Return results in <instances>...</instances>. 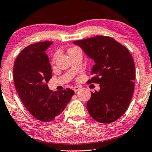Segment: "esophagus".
<instances>
[{
	"mask_svg": "<svg viewBox=\"0 0 152 152\" xmlns=\"http://www.w3.org/2000/svg\"><path fill=\"white\" fill-rule=\"evenodd\" d=\"M79 90H80V88H79L78 86H75V87H74V88H73V91H74L75 93L77 92V91H78Z\"/></svg>",
	"mask_w": 152,
	"mask_h": 152,
	"instance_id": "1",
	"label": "esophagus"
}]
</instances>
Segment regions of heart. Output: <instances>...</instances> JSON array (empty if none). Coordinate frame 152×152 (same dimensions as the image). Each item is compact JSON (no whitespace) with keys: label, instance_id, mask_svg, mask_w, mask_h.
Segmentation results:
<instances>
[{"label":"heart","instance_id":"1","mask_svg":"<svg viewBox=\"0 0 152 152\" xmlns=\"http://www.w3.org/2000/svg\"><path fill=\"white\" fill-rule=\"evenodd\" d=\"M75 48H77L76 47H74V48H70V49H68V51H69V50H73V49H75ZM55 57H56V55H54V57H53V59L55 60Z\"/></svg>","mask_w":152,"mask_h":152}]
</instances>
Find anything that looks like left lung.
Returning <instances> with one entry per match:
<instances>
[{"instance_id":"8db88e82","label":"left lung","mask_w":152,"mask_h":152,"mask_svg":"<svg viewBox=\"0 0 152 152\" xmlns=\"http://www.w3.org/2000/svg\"><path fill=\"white\" fill-rule=\"evenodd\" d=\"M74 43L94 60V76L87 84H99L100 90L91 93L86 107L90 115L104 124L113 122L127 109L134 91L135 64L128 49L113 38L96 36Z\"/></svg>"}]
</instances>
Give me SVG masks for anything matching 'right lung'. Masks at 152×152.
I'll use <instances>...</instances> for the list:
<instances>
[{"label": "right lung", "mask_w": 152, "mask_h": 152, "mask_svg": "<svg viewBox=\"0 0 152 152\" xmlns=\"http://www.w3.org/2000/svg\"><path fill=\"white\" fill-rule=\"evenodd\" d=\"M52 43L43 41L26 47L16 58L13 68L14 85L20 100L33 117L43 122L59 115L75 93L68 88L55 92L48 88L52 69L45 50Z\"/></svg>", "instance_id": "1"}]
</instances>
